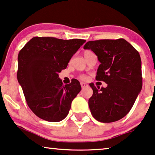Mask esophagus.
Here are the masks:
<instances>
[{"label": "esophagus", "mask_w": 155, "mask_h": 155, "mask_svg": "<svg viewBox=\"0 0 155 155\" xmlns=\"http://www.w3.org/2000/svg\"><path fill=\"white\" fill-rule=\"evenodd\" d=\"M81 88H85L86 86H88V84H86V83H84V82H81Z\"/></svg>", "instance_id": "1"}]
</instances>
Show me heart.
<instances>
[{
	"instance_id": "obj_1",
	"label": "heart",
	"mask_w": 155,
	"mask_h": 155,
	"mask_svg": "<svg viewBox=\"0 0 155 155\" xmlns=\"http://www.w3.org/2000/svg\"><path fill=\"white\" fill-rule=\"evenodd\" d=\"M91 53H92L91 51H90V50H86V51L84 52V57H85V58H86V57H87L88 54H91ZM79 78H80V79H81V80H86V76H84V75L79 76Z\"/></svg>"
}]
</instances>
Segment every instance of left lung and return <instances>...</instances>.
<instances>
[{
  "label": "left lung",
  "mask_w": 155,
  "mask_h": 155,
  "mask_svg": "<svg viewBox=\"0 0 155 155\" xmlns=\"http://www.w3.org/2000/svg\"><path fill=\"white\" fill-rule=\"evenodd\" d=\"M84 49H91L101 64L96 79L108 84L97 88L89 85L93 95L88 106L99 122L112 123L125 117L141 91L142 77L140 54L124 39L89 41Z\"/></svg>",
  "instance_id": "left-lung-1"
}]
</instances>
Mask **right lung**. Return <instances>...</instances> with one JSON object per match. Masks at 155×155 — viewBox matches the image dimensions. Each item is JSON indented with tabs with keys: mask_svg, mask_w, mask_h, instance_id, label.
<instances>
[{
	"mask_svg": "<svg viewBox=\"0 0 155 155\" xmlns=\"http://www.w3.org/2000/svg\"><path fill=\"white\" fill-rule=\"evenodd\" d=\"M85 42L81 39L35 37L20 51L18 81L29 108L40 118L59 122L67 116L72 101L81 87L75 79L63 85L58 74L67 68Z\"/></svg>",
	"mask_w": 155,
	"mask_h": 155,
	"instance_id": "obj_1",
	"label": "right lung"
}]
</instances>
